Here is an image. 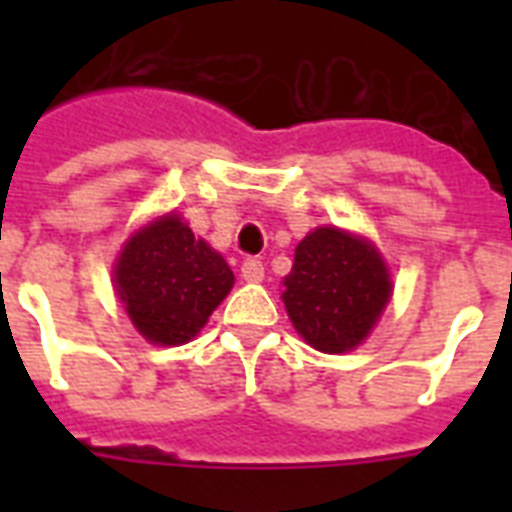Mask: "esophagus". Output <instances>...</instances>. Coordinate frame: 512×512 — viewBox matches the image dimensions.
Segmentation results:
<instances>
[{
  "mask_svg": "<svg viewBox=\"0 0 512 512\" xmlns=\"http://www.w3.org/2000/svg\"><path fill=\"white\" fill-rule=\"evenodd\" d=\"M241 276H244V281H263L265 265L260 263L257 257H247V260L241 263Z\"/></svg>",
  "mask_w": 512,
  "mask_h": 512,
  "instance_id": "34e87169",
  "label": "esophagus"
}]
</instances>
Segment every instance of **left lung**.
<instances>
[{
  "label": "left lung",
  "mask_w": 512,
  "mask_h": 512,
  "mask_svg": "<svg viewBox=\"0 0 512 512\" xmlns=\"http://www.w3.org/2000/svg\"><path fill=\"white\" fill-rule=\"evenodd\" d=\"M281 297L308 345L342 353L369 335L388 303L390 279L369 241L337 228H316L297 244Z\"/></svg>",
  "instance_id": "obj_1"
}]
</instances>
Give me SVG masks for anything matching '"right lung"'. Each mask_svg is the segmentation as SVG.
Masks as SVG:
<instances>
[{
    "mask_svg": "<svg viewBox=\"0 0 512 512\" xmlns=\"http://www.w3.org/2000/svg\"><path fill=\"white\" fill-rule=\"evenodd\" d=\"M231 287L228 263L175 215L135 233L116 263V292L132 324L159 345L191 340Z\"/></svg>",
    "mask_w": 512,
    "mask_h": 512,
    "instance_id": "right-lung-1",
    "label": "right lung"
}]
</instances>
